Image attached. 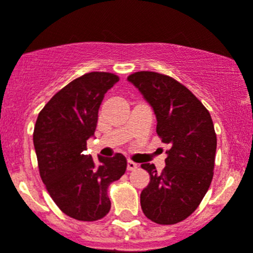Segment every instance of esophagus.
Returning a JSON list of instances; mask_svg holds the SVG:
<instances>
[{
  "mask_svg": "<svg viewBox=\"0 0 253 253\" xmlns=\"http://www.w3.org/2000/svg\"><path fill=\"white\" fill-rule=\"evenodd\" d=\"M136 167H138V165H136L134 161L128 160V163H126V169H128V171H133V170L136 169Z\"/></svg>",
  "mask_w": 253,
  "mask_h": 253,
  "instance_id": "34e87169",
  "label": "esophagus"
}]
</instances>
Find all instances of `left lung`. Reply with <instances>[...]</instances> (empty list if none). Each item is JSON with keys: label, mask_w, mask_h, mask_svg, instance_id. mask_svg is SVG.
I'll use <instances>...</instances> for the list:
<instances>
[{"label": "left lung", "mask_w": 253, "mask_h": 253, "mask_svg": "<svg viewBox=\"0 0 253 253\" xmlns=\"http://www.w3.org/2000/svg\"><path fill=\"white\" fill-rule=\"evenodd\" d=\"M128 81L139 89L156 117V133L169 145L161 172L141 164L150 182L140 194L149 220L174 225L200 205L213 176L216 133L209 110L189 89L156 72H136Z\"/></svg>", "instance_id": "1"}]
</instances>
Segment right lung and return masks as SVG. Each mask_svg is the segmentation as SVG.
Returning a JSON list of instances; mask_svg holds the SVG:
<instances>
[{"label": "right lung", "mask_w": 253, "mask_h": 253, "mask_svg": "<svg viewBox=\"0 0 253 253\" xmlns=\"http://www.w3.org/2000/svg\"><path fill=\"white\" fill-rule=\"evenodd\" d=\"M119 81L107 72H90L62 88L40 112L33 131L41 179L56 205L69 217L97 221L110 210L108 186L124 175L126 159L85 155L94 135L105 93Z\"/></svg>", "instance_id": "obj_1"}]
</instances>
